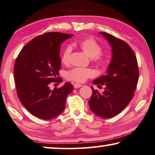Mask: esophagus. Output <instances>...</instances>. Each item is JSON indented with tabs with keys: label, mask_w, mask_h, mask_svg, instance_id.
I'll return each instance as SVG.
<instances>
[{
	"label": "esophagus",
	"mask_w": 155,
	"mask_h": 155,
	"mask_svg": "<svg viewBox=\"0 0 155 155\" xmlns=\"http://www.w3.org/2000/svg\"><path fill=\"white\" fill-rule=\"evenodd\" d=\"M82 84H78V83H75L74 85H73V87H74V88H75V89H78V88H80L82 87Z\"/></svg>",
	"instance_id": "obj_1"
}]
</instances>
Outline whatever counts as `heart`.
Wrapping results in <instances>:
<instances>
[{
  "label": "heart",
  "mask_w": 155,
  "mask_h": 155,
  "mask_svg": "<svg viewBox=\"0 0 155 155\" xmlns=\"http://www.w3.org/2000/svg\"><path fill=\"white\" fill-rule=\"evenodd\" d=\"M78 46L82 50L91 61L100 66H104L107 64V58L101 54L102 47L96 40L93 38H85L78 43ZM71 53V47H66L61 56V61L64 64L69 62ZM94 72L89 68L75 67L68 71L66 73V79L76 82H84L88 78H92Z\"/></svg>",
  "instance_id": "obj_1"
}]
</instances>
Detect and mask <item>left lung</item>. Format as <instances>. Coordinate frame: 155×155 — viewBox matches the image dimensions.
<instances>
[{"instance_id": "left-lung-1", "label": "left lung", "mask_w": 155, "mask_h": 155, "mask_svg": "<svg viewBox=\"0 0 155 155\" xmlns=\"http://www.w3.org/2000/svg\"><path fill=\"white\" fill-rule=\"evenodd\" d=\"M100 33L111 45L112 58L107 74L93 82L97 86H105L104 91L100 93L91 87L93 94L89 104L97 116L109 118L121 112L134 97L139 66L134 51L127 43L107 32Z\"/></svg>"}]
</instances>
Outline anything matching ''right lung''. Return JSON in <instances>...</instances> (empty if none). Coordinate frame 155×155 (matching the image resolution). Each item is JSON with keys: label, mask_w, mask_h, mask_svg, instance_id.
I'll list each match as a JSON object with an SVG mask.
<instances>
[{"label": "right lung", "mask_w": 155, "mask_h": 155, "mask_svg": "<svg viewBox=\"0 0 155 155\" xmlns=\"http://www.w3.org/2000/svg\"><path fill=\"white\" fill-rule=\"evenodd\" d=\"M73 35L47 32L39 35L23 48L14 64V80L18 98L29 112L48 120L65 109L66 99L73 91L70 82L50 89L51 82H61L60 45Z\"/></svg>", "instance_id": "1"}]
</instances>
